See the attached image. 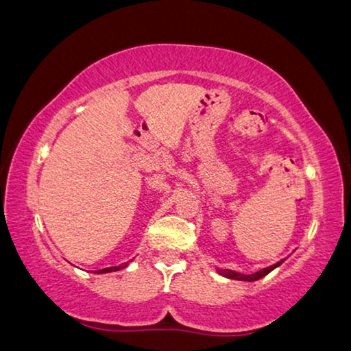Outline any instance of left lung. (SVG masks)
<instances>
[{
    "mask_svg": "<svg viewBox=\"0 0 351 351\" xmlns=\"http://www.w3.org/2000/svg\"><path fill=\"white\" fill-rule=\"evenodd\" d=\"M280 263L282 261H277L276 265H271V266H268V268L260 269L254 274H239V273H237V271H232V269H219V274L230 277V279H238V280H257V279H261V277L266 276L268 273H271V271H273L276 266H279Z\"/></svg>",
    "mask_w": 351,
    "mask_h": 351,
    "instance_id": "left-lung-1",
    "label": "left lung"
}]
</instances>
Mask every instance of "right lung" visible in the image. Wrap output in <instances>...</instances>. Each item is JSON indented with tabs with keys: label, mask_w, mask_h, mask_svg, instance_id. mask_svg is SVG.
<instances>
[{
	"label": "right lung",
	"mask_w": 351,
	"mask_h": 351,
	"mask_svg": "<svg viewBox=\"0 0 351 351\" xmlns=\"http://www.w3.org/2000/svg\"><path fill=\"white\" fill-rule=\"evenodd\" d=\"M125 265H119V266H110V268H104V269H101L99 271V273H112V271H118V269H121V268H124Z\"/></svg>",
	"instance_id": "right-lung-1"
}]
</instances>
